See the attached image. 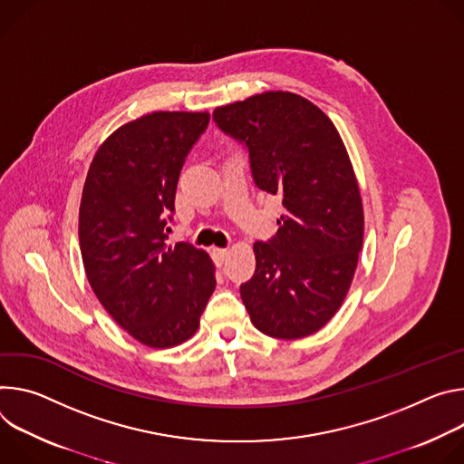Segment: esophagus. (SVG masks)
<instances>
[{"label":"esophagus","instance_id":"1","mask_svg":"<svg viewBox=\"0 0 464 464\" xmlns=\"http://www.w3.org/2000/svg\"><path fill=\"white\" fill-rule=\"evenodd\" d=\"M227 256H228V250H227V248H212V258H214V262H216L218 267H221V266L225 264Z\"/></svg>","mask_w":464,"mask_h":464}]
</instances>
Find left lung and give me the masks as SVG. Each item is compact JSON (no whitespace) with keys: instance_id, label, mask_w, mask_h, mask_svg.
<instances>
[{"instance_id":"1","label":"left lung","mask_w":464,"mask_h":464,"mask_svg":"<svg viewBox=\"0 0 464 464\" xmlns=\"http://www.w3.org/2000/svg\"><path fill=\"white\" fill-rule=\"evenodd\" d=\"M214 121L248 152L254 184L282 198L278 232L256 241L241 284L252 324L278 339L321 330L341 307L363 245V206L343 140L314 102L267 92L219 107Z\"/></svg>"}]
</instances>
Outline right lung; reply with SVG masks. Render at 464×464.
<instances>
[{
	"label": "right lung",
	"instance_id": "add662e5",
	"mask_svg": "<svg viewBox=\"0 0 464 464\" xmlns=\"http://www.w3.org/2000/svg\"><path fill=\"white\" fill-rule=\"evenodd\" d=\"M206 112H152L118 129L92 160L79 210L88 282L111 317L140 343L189 339L216 289L210 256L169 246L175 193Z\"/></svg>",
	"mask_w": 464,
	"mask_h": 464
}]
</instances>
